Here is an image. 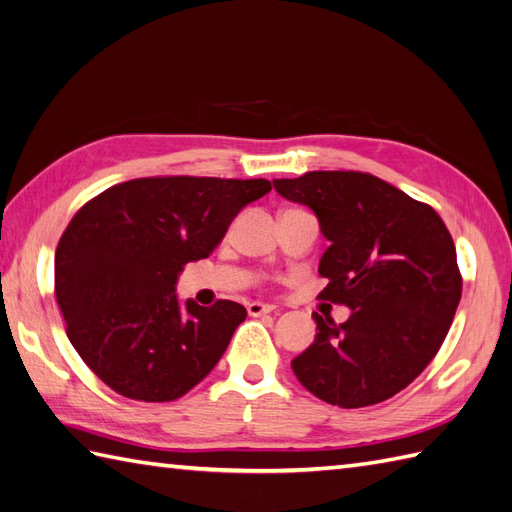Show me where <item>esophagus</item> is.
I'll return each mask as SVG.
<instances>
[{"label":"esophagus","instance_id":"esophagus-1","mask_svg":"<svg viewBox=\"0 0 512 512\" xmlns=\"http://www.w3.org/2000/svg\"><path fill=\"white\" fill-rule=\"evenodd\" d=\"M247 313L252 315V317H260V315L273 313V306L271 304H263V302H252V304H247Z\"/></svg>","mask_w":512,"mask_h":512}]
</instances>
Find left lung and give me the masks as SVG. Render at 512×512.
I'll return each mask as SVG.
<instances>
[{"mask_svg": "<svg viewBox=\"0 0 512 512\" xmlns=\"http://www.w3.org/2000/svg\"><path fill=\"white\" fill-rule=\"evenodd\" d=\"M273 189L317 215L330 243L321 297L352 310L345 323L313 313L315 343L291 360L297 380L341 408L389 400L452 326L463 293L452 234L428 204L369 173L308 171Z\"/></svg>", "mask_w": 512, "mask_h": 512, "instance_id": "8db88e82", "label": "left lung"}]
</instances>
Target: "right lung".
I'll return each mask as SVG.
<instances>
[{
	"label": "right lung",
	"instance_id": "1",
	"mask_svg": "<svg viewBox=\"0 0 512 512\" xmlns=\"http://www.w3.org/2000/svg\"><path fill=\"white\" fill-rule=\"evenodd\" d=\"M269 191L263 178H139L78 210L56 247V299L71 345L112 391L173 402L215 369L247 310L180 304L176 284Z\"/></svg>",
	"mask_w": 512,
	"mask_h": 512
}]
</instances>
